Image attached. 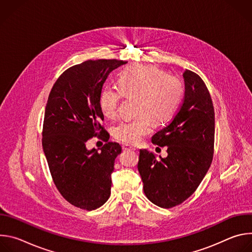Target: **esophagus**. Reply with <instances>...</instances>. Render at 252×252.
<instances>
[{"label":"esophagus","instance_id":"34e87169","mask_svg":"<svg viewBox=\"0 0 252 252\" xmlns=\"http://www.w3.org/2000/svg\"><path fill=\"white\" fill-rule=\"evenodd\" d=\"M123 150L125 151V152H134V151H136V149L135 148H133V147H130V146H127V145H125V146H123Z\"/></svg>","mask_w":252,"mask_h":252}]
</instances>
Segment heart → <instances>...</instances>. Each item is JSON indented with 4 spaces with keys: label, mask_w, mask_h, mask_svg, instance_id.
I'll return each instance as SVG.
<instances>
[{
    "label": "heart",
    "mask_w": 252,
    "mask_h": 252,
    "mask_svg": "<svg viewBox=\"0 0 252 252\" xmlns=\"http://www.w3.org/2000/svg\"><path fill=\"white\" fill-rule=\"evenodd\" d=\"M119 90L112 86L101 89L98 105L107 119L118 116L123 96H136V117L123 121L115 130V137L126 145H137L156 124L168 120L174 113L183 95L181 81L166 76L159 68L150 64H134L123 70L118 80Z\"/></svg>",
    "instance_id": "1"
}]
</instances>
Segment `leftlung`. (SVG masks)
<instances>
[{
	"label": "left lung",
	"mask_w": 252,
	"mask_h": 252,
	"mask_svg": "<svg viewBox=\"0 0 252 252\" xmlns=\"http://www.w3.org/2000/svg\"><path fill=\"white\" fill-rule=\"evenodd\" d=\"M185 97L179 110L152 137L154 145L167 147V157L139 151L138 172L143 191L156 205L170 208L183 203L198 188L213 158L214 109L201 78L184 73Z\"/></svg>",
	"instance_id": "8db88e82"
}]
</instances>
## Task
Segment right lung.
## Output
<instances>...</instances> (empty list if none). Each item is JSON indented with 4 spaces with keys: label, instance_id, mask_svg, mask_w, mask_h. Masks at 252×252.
<instances>
[{
    "label": "right lung",
    "instance_id": "add662e5",
    "mask_svg": "<svg viewBox=\"0 0 252 252\" xmlns=\"http://www.w3.org/2000/svg\"><path fill=\"white\" fill-rule=\"evenodd\" d=\"M126 63L89 60L70 66L49 94L43 126L44 153L60 193L82 209H96L111 195V175L122 147L109 141L110 134L101 126L98 96L106 78ZM94 136L107 141L99 151L86 149V141Z\"/></svg>",
    "mask_w": 252,
    "mask_h": 252
}]
</instances>
